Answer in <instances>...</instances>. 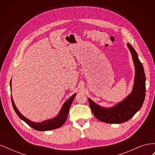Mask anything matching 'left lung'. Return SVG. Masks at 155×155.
<instances>
[{
	"instance_id": "1",
	"label": "left lung",
	"mask_w": 155,
	"mask_h": 155,
	"mask_svg": "<svg viewBox=\"0 0 155 155\" xmlns=\"http://www.w3.org/2000/svg\"><path fill=\"white\" fill-rule=\"evenodd\" d=\"M135 67V77L132 92L125 99L111 108H104L88 98L93 114L100 121L108 124H120L129 120L142 107L145 96V75L137 51L127 44Z\"/></svg>"
}]
</instances>
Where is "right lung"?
<instances>
[{"label": "right lung", "instance_id": "right-lung-1", "mask_svg": "<svg viewBox=\"0 0 155 155\" xmlns=\"http://www.w3.org/2000/svg\"><path fill=\"white\" fill-rule=\"evenodd\" d=\"M10 87H11L10 89L12 90V80L10 81ZM75 96H76V94H74L72 96L70 97L69 99L64 103L63 105L61 110L59 114L56 116L55 118H54L53 119L45 120V121H42V122H40V123H35V122H34V121H31L30 120L25 118V117L23 115H22V114L17 109V108L16 107L15 104H14L12 96H11V99H12V105H13V109H14V110H15L18 116L19 117L21 120L25 121V122L28 125L30 126L31 127H32L33 129H34L37 130L45 131V130H52V129L59 128L64 124V123L67 120V116H68L69 110H70V106H71L72 101H73Z\"/></svg>", "mask_w": 155, "mask_h": 155}]
</instances>
